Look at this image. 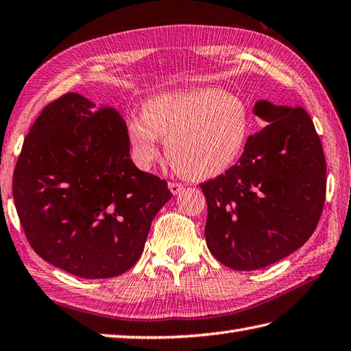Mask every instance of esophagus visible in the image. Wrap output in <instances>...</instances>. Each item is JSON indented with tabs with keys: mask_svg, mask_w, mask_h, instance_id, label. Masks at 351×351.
Segmentation results:
<instances>
[{
	"mask_svg": "<svg viewBox=\"0 0 351 351\" xmlns=\"http://www.w3.org/2000/svg\"><path fill=\"white\" fill-rule=\"evenodd\" d=\"M168 188H169L171 193H173V194L176 195V194H180V193H182V189L184 188V184L177 183V182H169V183H168Z\"/></svg>",
	"mask_w": 351,
	"mask_h": 351,
	"instance_id": "34e87169",
	"label": "esophagus"
}]
</instances>
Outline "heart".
Wrapping results in <instances>:
<instances>
[{
	"mask_svg": "<svg viewBox=\"0 0 351 351\" xmlns=\"http://www.w3.org/2000/svg\"><path fill=\"white\" fill-rule=\"evenodd\" d=\"M252 117L244 99L215 87H195L149 97L143 114L133 113L125 133L138 167L151 168L167 154L180 173L194 178L218 176L238 160L249 141Z\"/></svg>",
	"mask_w": 351,
	"mask_h": 351,
	"instance_id": "1",
	"label": "heart"
}]
</instances>
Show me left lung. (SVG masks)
<instances>
[{
    "label": "left lung",
    "instance_id": "obj_1",
    "mask_svg": "<svg viewBox=\"0 0 351 351\" xmlns=\"http://www.w3.org/2000/svg\"><path fill=\"white\" fill-rule=\"evenodd\" d=\"M254 113L266 127L232 168L200 184L206 244L234 270L266 267L300 249L326 202V157L307 111L258 101Z\"/></svg>",
    "mask_w": 351,
    "mask_h": 351
}]
</instances>
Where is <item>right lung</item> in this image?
<instances>
[{
  "label": "right lung",
  "instance_id": "add662e5",
  "mask_svg": "<svg viewBox=\"0 0 351 351\" xmlns=\"http://www.w3.org/2000/svg\"><path fill=\"white\" fill-rule=\"evenodd\" d=\"M13 200L33 250L81 278H113L141 258L173 194L130 158L125 121L77 93L50 102L25 136Z\"/></svg>",
  "mask_w": 351,
  "mask_h": 351
}]
</instances>
